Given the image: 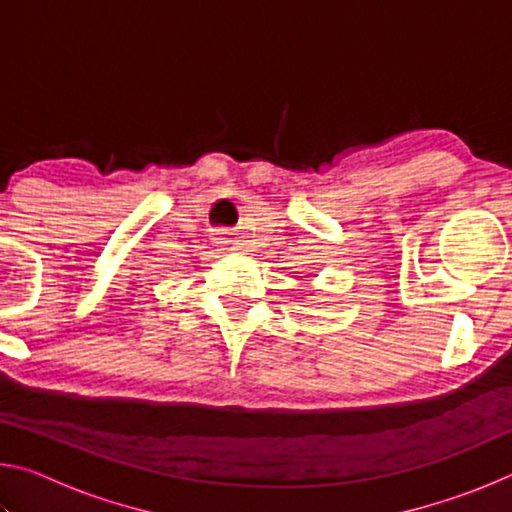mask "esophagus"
Listing matches in <instances>:
<instances>
[{"label": "esophagus", "instance_id": "1", "mask_svg": "<svg viewBox=\"0 0 512 512\" xmlns=\"http://www.w3.org/2000/svg\"><path fill=\"white\" fill-rule=\"evenodd\" d=\"M223 244H225V246H230V244H232V241H228V239H225V241H223Z\"/></svg>", "mask_w": 512, "mask_h": 512}]
</instances>
